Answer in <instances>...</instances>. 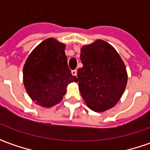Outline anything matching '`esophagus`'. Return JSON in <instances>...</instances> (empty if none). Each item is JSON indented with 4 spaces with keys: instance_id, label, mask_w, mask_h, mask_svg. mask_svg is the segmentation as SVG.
<instances>
[{
    "instance_id": "1",
    "label": "esophagus",
    "mask_w": 150,
    "mask_h": 150,
    "mask_svg": "<svg viewBox=\"0 0 150 150\" xmlns=\"http://www.w3.org/2000/svg\"><path fill=\"white\" fill-rule=\"evenodd\" d=\"M72 75L76 76V75H77V70H73V71H72Z\"/></svg>"
}]
</instances>
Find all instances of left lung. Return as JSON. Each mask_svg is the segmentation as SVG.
<instances>
[{"label": "left lung", "instance_id": "1", "mask_svg": "<svg viewBox=\"0 0 150 150\" xmlns=\"http://www.w3.org/2000/svg\"><path fill=\"white\" fill-rule=\"evenodd\" d=\"M83 67L77 71L79 88L91 110L100 112L115 106L128 80L125 65L119 54L103 40L81 48Z\"/></svg>", "mask_w": 150, "mask_h": 150}]
</instances>
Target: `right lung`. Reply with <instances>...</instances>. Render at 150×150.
Here are the masks:
<instances>
[{"label":"right lung","instance_id":"1","mask_svg":"<svg viewBox=\"0 0 150 150\" xmlns=\"http://www.w3.org/2000/svg\"><path fill=\"white\" fill-rule=\"evenodd\" d=\"M65 47L54 38H48L40 43L25 61V88L32 100L40 106L50 108L59 103L67 85L78 82L68 67Z\"/></svg>","mask_w":150,"mask_h":150}]
</instances>
